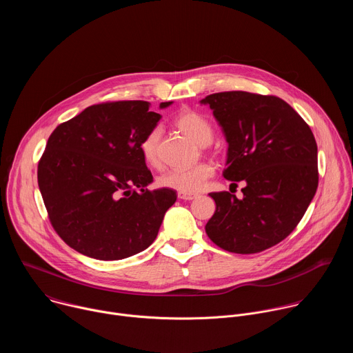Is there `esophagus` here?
Returning <instances> with one entry per match:
<instances>
[{
	"label": "esophagus",
	"mask_w": 353,
	"mask_h": 353,
	"mask_svg": "<svg viewBox=\"0 0 353 353\" xmlns=\"http://www.w3.org/2000/svg\"><path fill=\"white\" fill-rule=\"evenodd\" d=\"M177 196L180 199H184V201H191V199H195L198 196V194H195V192H177Z\"/></svg>",
	"instance_id": "obj_1"
}]
</instances>
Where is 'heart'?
I'll return each instance as SVG.
<instances>
[{"label":"heart","instance_id":"b5f03b06","mask_svg":"<svg viewBox=\"0 0 353 353\" xmlns=\"http://www.w3.org/2000/svg\"><path fill=\"white\" fill-rule=\"evenodd\" d=\"M176 127L188 135L198 145H208L212 141L214 130L211 123L195 112L185 110L176 117ZM159 139L161 128L150 130L141 141V154L149 166H159ZM214 174V166L210 162H199L191 168L173 169L165 172L159 177V184L179 192H195L205 185Z\"/></svg>","mask_w":353,"mask_h":353}]
</instances>
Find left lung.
Masks as SVG:
<instances>
[{
  "label": "left lung",
  "mask_w": 353,
  "mask_h": 353,
  "mask_svg": "<svg viewBox=\"0 0 353 353\" xmlns=\"http://www.w3.org/2000/svg\"><path fill=\"white\" fill-rule=\"evenodd\" d=\"M201 103L210 106L228 141L223 177L245 184L240 199L229 191L210 192L216 211L205 232L230 253H260L293 232L317 191L314 135L276 96L232 90Z\"/></svg>",
  "instance_id": "left-lung-1"
}]
</instances>
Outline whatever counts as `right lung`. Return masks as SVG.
<instances>
[{"label":"right lung","instance_id":"1","mask_svg":"<svg viewBox=\"0 0 353 353\" xmlns=\"http://www.w3.org/2000/svg\"><path fill=\"white\" fill-rule=\"evenodd\" d=\"M149 105L120 100L89 106L47 141L37 183L48 219L83 256L114 261L141 253L176 203L174 190L146 188L154 177L139 145L162 117Z\"/></svg>","mask_w":353,"mask_h":353}]
</instances>
